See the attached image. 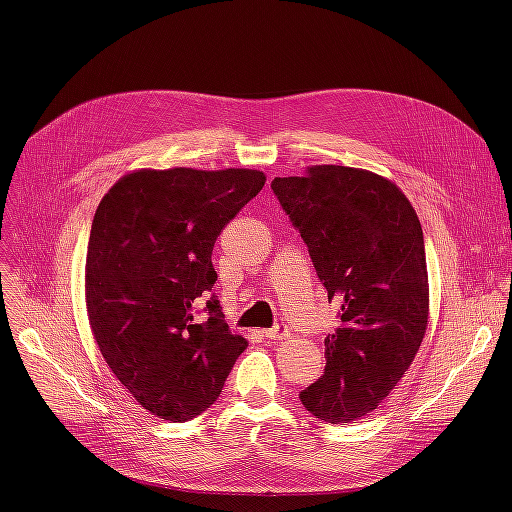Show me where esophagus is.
Wrapping results in <instances>:
<instances>
[{"label":"esophagus","instance_id":"34e87169","mask_svg":"<svg viewBox=\"0 0 512 512\" xmlns=\"http://www.w3.org/2000/svg\"><path fill=\"white\" fill-rule=\"evenodd\" d=\"M263 336L270 338V340H284V338L290 336V330H288L286 324H276L270 330H263Z\"/></svg>","mask_w":512,"mask_h":512}]
</instances>
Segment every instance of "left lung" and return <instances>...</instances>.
Returning a JSON list of instances; mask_svg holds the SVG:
<instances>
[{"instance_id":"8db88e82","label":"left lung","mask_w":512,"mask_h":512,"mask_svg":"<svg viewBox=\"0 0 512 512\" xmlns=\"http://www.w3.org/2000/svg\"><path fill=\"white\" fill-rule=\"evenodd\" d=\"M272 191L305 240L340 328L324 375L299 398L328 423H351L392 392L427 328L423 230L400 188L367 170L315 166L274 178Z\"/></svg>"}]
</instances>
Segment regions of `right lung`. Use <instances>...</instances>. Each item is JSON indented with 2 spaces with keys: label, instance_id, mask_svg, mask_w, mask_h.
<instances>
[{
  "label": "right lung",
  "instance_id": "right-lung-1",
  "mask_svg": "<svg viewBox=\"0 0 512 512\" xmlns=\"http://www.w3.org/2000/svg\"><path fill=\"white\" fill-rule=\"evenodd\" d=\"M265 184L257 170H139L93 218L85 292L99 351L153 415L182 423L218 400L249 346L215 299L211 251Z\"/></svg>",
  "mask_w": 512,
  "mask_h": 512
}]
</instances>
